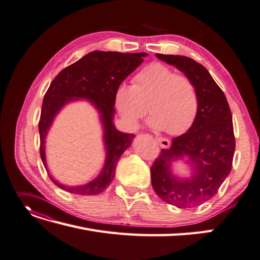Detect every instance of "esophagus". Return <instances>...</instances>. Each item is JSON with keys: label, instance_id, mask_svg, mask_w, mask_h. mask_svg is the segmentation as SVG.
Returning <instances> with one entry per match:
<instances>
[{"label": "esophagus", "instance_id": "esophagus-1", "mask_svg": "<svg viewBox=\"0 0 260 260\" xmlns=\"http://www.w3.org/2000/svg\"><path fill=\"white\" fill-rule=\"evenodd\" d=\"M157 142L160 145L161 148H169L170 147V141L167 138H161V137H156Z\"/></svg>", "mask_w": 260, "mask_h": 260}]
</instances>
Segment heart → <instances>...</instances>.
Instances as JSON below:
<instances>
[{"instance_id": "1", "label": "heart", "mask_w": 260, "mask_h": 260, "mask_svg": "<svg viewBox=\"0 0 260 260\" xmlns=\"http://www.w3.org/2000/svg\"><path fill=\"white\" fill-rule=\"evenodd\" d=\"M118 112L133 127L147 113L149 125L171 135L182 134L193 124L199 94L191 80L159 62L150 63L134 78V85L122 84L115 94Z\"/></svg>"}]
</instances>
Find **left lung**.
<instances>
[{"mask_svg": "<svg viewBox=\"0 0 260 260\" xmlns=\"http://www.w3.org/2000/svg\"><path fill=\"white\" fill-rule=\"evenodd\" d=\"M175 66L196 85L199 110L187 133L172 138L169 148L161 149L150 169L157 196L179 209L201 205L214 197L230 175L235 151L233 118L224 92L202 64L185 56L156 54ZM185 160L191 168L190 178H179L172 164Z\"/></svg>", "mask_w": 260, "mask_h": 260, "instance_id": "left-lung-1", "label": "left lung"}]
</instances>
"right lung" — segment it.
<instances>
[{
	"mask_svg": "<svg viewBox=\"0 0 260 260\" xmlns=\"http://www.w3.org/2000/svg\"><path fill=\"white\" fill-rule=\"evenodd\" d=\"M147 56L139 54H122L116 51L89 52L77 62L67 67L52 80L46 92L42 106L38 128L41 135V157L47 170L44 155V138L57 113L66 104L83 98L91 102L98 110L104 126V140L107 157L104 169L94 181L83 186L62 185L49 174L57 187L75 194L94 196L101 193L115 176L119 157L132 145L134 134L116 129L113 118L115 114V94L118 86Z\"/></svg>",
	"mask_w": 260,
	"mask_h": 260,
	"instance_id": "add662e5",
	"label": "right lung"
}]
</instances>
